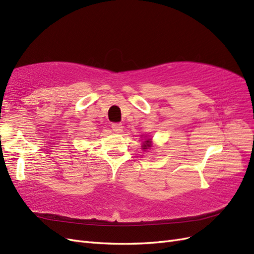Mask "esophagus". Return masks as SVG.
Wrapping results in <instances>:
<instances>
[{"instance_id": "esophagus-1", "label": "esophagus", "mask_w": 254, "mask_h": 254, "mask_svg": "<svg viewBox=\"0 0 254 254\" xmlns=\"http://www.w3.org/2000/svg\"><path fill=\"white\" fill-rule=\"evenodd\" d=\"M111 128L115 132H121L123 130V125L121 124V123H113V124L111 125Z\"/></svg>"}]
</instances>
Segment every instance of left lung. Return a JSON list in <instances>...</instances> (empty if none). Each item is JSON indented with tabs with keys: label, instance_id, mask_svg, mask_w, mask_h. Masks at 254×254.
<instances>
[{
	"label": "left lung",
	"instance_id": "1",
	"mask_svg": "<svg viewBox=\"0 0 254 254\" xmlns=\"http://www.w3.org/2000/svg\"><path fill=\"white\" fill-rule=\"evenodd\" d=\"M146 142V144L144 145V148H147V147H149V140H147V141H145Z\"/></svg>",
	"mask_w": 254,
	"mask_h": 254
}]
</instances>
